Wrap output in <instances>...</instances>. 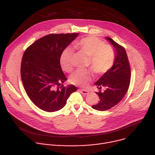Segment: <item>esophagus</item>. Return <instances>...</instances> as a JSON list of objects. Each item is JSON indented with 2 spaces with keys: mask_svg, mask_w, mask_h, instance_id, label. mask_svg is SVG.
<instances>
[{
  "mask_svg": "<svg viewBox=\"0 0 155 155\" xmlns=\"http://www.w3.org/2000/svg\"><path fill=\"white\" fill-rule=\"evenodd\" d=\"M80 91L81 93V94H83V95H86V94H88L90 93L89 91H88L87 90H81H81H80Z\"/></svg>",
  "mask_w": 155,
  "mask_h": 155,
  "instance_id": "obj_1",
  "label": "esophagus"
}]
</instances>
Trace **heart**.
Masks as SVG:
<instances>
[{
	"label": "heart",
	"instance_id": "b5f03b06",
	"mask_svg": "<svg viewBox=\"0 0 155 155\" xmlns=\"http://www.w3.org/2000/svg\"><path fill=\"white\" fill-rule=\"evenodd\" d=\"M74 47L90 58L88 65L97 75L107 72L114 63L115 53L113 48L110 45H104L103 41L96 37L83 38L75 44ZM72 55L73 50L68 47L62 51L61 56V67L67 72H70L73 69ZM91 78L92 74L90 71L78 69L71 74L70 81L72 84L86 87Z\"/></svg>",
	"mask_w": 155,
	"mask_h": 155
}]
</instances>
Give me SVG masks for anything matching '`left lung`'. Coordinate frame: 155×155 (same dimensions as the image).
Wrapping results in <instances>:
<instances>
[{
  "instance_id": "8db88e82",
  "label": "left lung",
  "mask_w": 155,
  "mask_h": 155,
  "mask_svg": "<svg viewBox=\"0 0 155 155\" xmlns=\"http://www.w3.org/2000/svg\"><path fill=\"white\" fill-rule=\"evenodd\" d=\"M105 38L115 48V60L112 67L95 83L99 90L102 87L105 89L104 92H96L100 101L92 108L99 111H105L118 104L126 94L130 80V68L125 49L112 38Z\"/></svg>"
}]
</instances>
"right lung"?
I'll return each mask as SVG.
<instances>
[{
	"label": "right lung",
	"instance_id": "obj_1",
	"mask_svg": "<svg viewBox=\"0 0 155 155\" xmlns=\"http://www.w3.org/2000/svg\"><path fill=\"white\" fill-rule=\"evenodd\" d=\"M79 33L49 34L33 43L24 53L21 65V80L25 91L39 108L53 112L62 108L70 95L77 90L63 73L60 58L62 51Z\"/></svg>",
	"mask_w": 155,
	"mask_h": 155
}]
</instances>
